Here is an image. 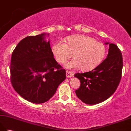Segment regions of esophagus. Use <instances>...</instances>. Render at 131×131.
<instances>
[{
	"label": "esophagus",
	"instance_id": "34e87169",
	"mask_svg": "<svg viewBox=\"0 0 131 131\" xmlns=\"http://www.w3.org/2000/svg\"><path fill=\"white\" fill-rule=\"evenodd\" d=\"M74 74V73L73 71H69V70L66 71V78H70V77H73Z\"/></svg>",
	"mask_w": 131,
	"mask_h": 131
}]
</instances>
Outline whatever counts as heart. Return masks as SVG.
<instances>
[{
  "label": "heart",
  "instance_id": "obj_1",
  "mask_svg": "<svg viewBox=\"0 0 131 131\" xmlns=\"http://www.w3.org/2000/svg\"><path fill=\"white\" fill-rule=\"evenodd\" d=\"M65 43L58 41L53 44L51 51L58 62L63 63L72 57L74 58L66 63L69 69H79L89 71L100 65L106 55V47L94 38L84 35L67 37Z\"/></svg>",
  "mask_w": 131,
  "mask_h": 131
}]
</instances>
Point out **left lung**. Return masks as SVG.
<instances>
[{
    "mask_svg": "<svg viewBox=\"0 0 131 131\" xmlns=\"http://www.w3.org/2000/svg\"><path fill=\"white\" fill-rule=\"evenodd\" d=\"M109 44L107 56L100 65L90 71L74 75L80 81L76 95L86 104L95 105L107 100L121 81L123 68L121 50L114 44Z\"/></svg>",
    "mask_w": 131,
    "mask_h": 131,
    "instance_id": "obj_1",
    "label": "left lung"
}]
</instances>
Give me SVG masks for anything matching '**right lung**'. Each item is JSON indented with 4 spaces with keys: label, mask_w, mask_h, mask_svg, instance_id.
<instances>
[{
    "label": "right lung",
    "mask_w": 131,
    "mask_h": 131,
    "mask_svg": "<svg viewBox=\"0 0 131 131\" xmlns=\"http://www.w3.org/2000/svg\"><path fill=\"white\" fill-rule=\"evenodd\" d=\"M43 33L29 36L18 43L12 52L10 80L23 98L34 104L48 101L66 79V71L53 57L49 41Z\"/></svg>",
    "instance_id": "obj_1"
}]
</instances>
